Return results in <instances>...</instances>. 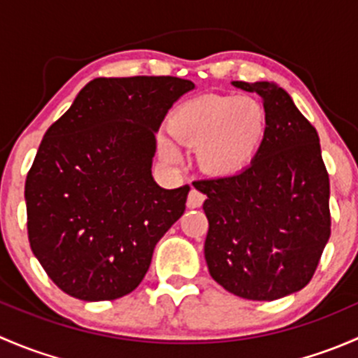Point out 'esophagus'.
<instances>
[{
    "label": "esophagus",
    "mask_w": 358,
    "mask_h": 358,
    "mask_svg": "<svg viewBox=\"0 0 358 358\" xmlns=\"http://www.w3.org/2000/svg\"><path fill=\"white\" fill-rule=\"evenodd\" d=\"M204 199H206V196L202 192H199V190H196V189H192L189 192V197H187V206H189V208H199V206H202V202H204Z\"/></svg>",
    "instance_id": "34e87169"
}]
</instances>
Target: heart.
<instances>
[{
  "instance_id": "heart-1",
  "label": "heart",
  "mask_w": 358,
  "mask_h": 358,
  "mask_svg": "<svg viewBox=\"0 0 358 358\" xmlns=\"http://www.w3.org/2000/svg\"><path fill=\"white\" fill-rule=\"evenodd\" d=\"M171 133L197 147V164L215 176L236 175L258 152L266 129L262 103L251 96H204L185 103L171 119ZM175 156L171 147H164Z\"/></svg>"
}]
</instances>
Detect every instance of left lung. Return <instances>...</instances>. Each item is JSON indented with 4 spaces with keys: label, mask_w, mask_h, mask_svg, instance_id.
<instances>
[{
    "label": "left lung",
    "mask_w": 358,
    "mask_h": 358,
    "mask_svg": "<svg viewBox=\"0 0 358 358\" xmlns=\"http://www.w3.org/2000/svg\"><path fill=\"white\" fill-rule=\"evenodd\" d=\"M232 85L262 96L266 129L248 168L194 182L208 197L204 258L229 292L273 301L315 273L331 236L329 175L317 129L286 90L268 81Z\"/></svg>",
    "instance_id": "8db88e82"
}]
</instances>
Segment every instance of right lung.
<instances>
[{"instance_id": "1", "label": "right lung", "mask_w": 358, "mask_h": 358, "mask_svg": "<svg viewBox=\"0 0 358 358\" xmlns=\"http://www.w3.org/2000/svg\"><path fill=\"white\" fill-rule=\"evenodd\" d=\"M194 88L171 76L96 78L45 133L25 180L27 234L64 292L107 301L142 282L190 190L154 182L156 133Z\"/></svg>"}]
</instances>
